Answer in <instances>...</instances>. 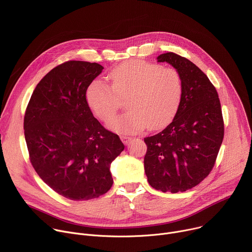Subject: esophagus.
<instances>
[{
  "instance_id": "1",
  "label": "esophagus",
  "mask_w": 252,
  "mask_h": 252,
  "mask_svg": "<svg viewBox=\"0 0 252 252\" xmlns=\"http://www.w3.org/2000/svg\"><path fill=\"white\" fill-rule=\"evenodd\" d=\"M121 138H122L123 142L125 143V145H126V146H128V145H129V143L131 142V140H132V138H131V137H129V136H122Z\"/></svg>"
}]
</instances>
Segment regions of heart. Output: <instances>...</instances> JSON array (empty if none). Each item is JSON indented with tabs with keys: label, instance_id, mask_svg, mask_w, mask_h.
<instances>
[{
	"label": "heart",
	"instance_id": "obj_1",
	"mask_svg": "<svg viewBox=\"0 0 252 252\" xmlns=\"http://www.w3.org/2000/svg\"><path fill=\"white\" fill-rule=\"evenodd\" d=\"M112 87L94 80L87 90V101L103 122L113 120L121 109V98H127L128 111L115 119L110 127L120 133L133 134L145 129H159L176 114L184 84L179 71L159 63L130 61L114 68Z\"/></svg>",
	"mask_w": 252,
	"mask_h": 252
}]
</instances>
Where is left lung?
<instances>
[{
	"instance_id": "8db88e82",
	"label": "left lung",
	"mask_w": 252,
	"mask_h": 252,
	"mask_svg": "<svg viewBox=\"0 0 252 252\" xmlns=\"http://www.w3.org/2000/svg\"><path fill=\"white\" fill-rule=\"evenodd\" d=\"M179 71L184 92L173 121L160 132L145 137V171L149 184L176 193L197 186L209 174L224 135L219 94L192 62L174 53L158 57Z\"/></svg>"
}]
</instances>
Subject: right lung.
<instances>
[{"mask_svg":"<svg viewBox=\"0 0 252 252\" xmlns=\"http://www.w3.org/2000/svg\"><path fill=\"white\" fill-rule=\"evenodd\" d=\"M102 69L83 61L54 67L35 87L24 118L32 167L52 189L71 200L109 191L114 183L111 163L125 149L87 101V90Z\"/></svg>","mask_w":252,"mask_h":252,"instance_id":"add662e5","label":"right lung"}]
</instances>
